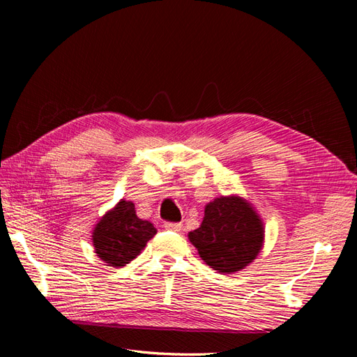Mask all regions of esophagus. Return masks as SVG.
Returning a JSON list of instances; mask_svg holds the SVG:
<instances>
[{
  "mask_svg": "<svg viewBox=\"0 0 357 357\" xmlns=\"http://www.w3.org/2000/svg\"><path fill=\"white\" fill-rule=\"evenodd\" d=\"M165 229L168 231H174V232H181L183 231V225L181 223H165Z\"/></svg>",
  "mask_w": 357,
  "mask_h": 357,
  "instance_id": "obj_1",
  "label": "esophagus"
}]
</instances>
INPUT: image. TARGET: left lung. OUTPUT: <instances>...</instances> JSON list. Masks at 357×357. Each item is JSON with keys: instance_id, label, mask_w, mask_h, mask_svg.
<instances>
[{"instance_id": "8db88e82", "label": "left lung", "mask_w": 357, "mask_h": 357, "mask_svg": "<svg viewBox=\"0 0 357 357\" xmlns=\"http://www.w3.org/2000/svg\"><path fill=\"white\" fill-rule=\"evenodd\" d=\"M188 236L214 271L234 274L261 253L265 226L250 202L240 195H228L205 205L201 226Z\"/></svg>"}]
</instances>
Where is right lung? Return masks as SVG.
<instances>
[{
	"mask_svg": "<svg viewBox=\"0 0 357 357\" xmlns=\"http://www.w3.org/2000/svg\"><path fill=\"white\" fill-rule=\"evenodd\" d=\"M156 232L152 223L138 218L132 201L121 199L95 225L92 244L107 266L121 268L142 253Z\"/></svg>",
	"mask_w": 357,
	"mask_h": 357,
	"instance_id": "obj_1",
	"label": "right lung"
}]
</instances>
